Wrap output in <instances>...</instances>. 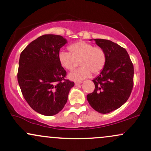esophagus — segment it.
Segmentation results:
<instances>
[{
	"label": "esophagus",
	"mask_w": 151,
	"mask_h": 151,
	"mask_svg": "<svg viewBox=\"0 0 151 151\" xmlns=\"http://www.w3.org/2000/svg\"><path fill=\"white\" fill-rule=\"evenodd\" d=\"M81 83H82V82H76L75 84L76 86H79V85L81 84Z\"/></svg>",
	"instance_id": "1"
}]
</instances>
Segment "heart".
Listing matches in <instances>:
<instances>
[{"label":"heart","mask_w":151,"mask_h":151,"mask_svg":"<svg viewBox=\"0 0 151 151\" xmlns=\"http://www.w3.org/2000/svg\"><path fill=\"white\" fill-rule=\"evenodd\" d=\"M69 53L61 51L58 54L60 65L68 70H72L75 61L79 59V68L69 74L70 79L81 81L90 76L99 73L105 64L106 57L104 50L100 47H93L92 44L84 41L72 44L68 47Z\"/></svg>","instance_id":"heart-1"}]
</instances>
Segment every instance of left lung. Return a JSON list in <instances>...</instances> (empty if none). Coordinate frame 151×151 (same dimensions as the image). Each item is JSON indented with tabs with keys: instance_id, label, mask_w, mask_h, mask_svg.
Here are the masks:
<instances>
[{
	"instance_id": "1",
	"label": "left lung",
	"mask_w": 151,
	"mask_h": 151,
	"mask_svg": "<svg viewBox=\"0 0 151 151\" xmlns=\"http://www.w3.org/2000/svg\"><path fill=\"white\" fill-rule=\"evenodd\" d=\"M104 50L106 61L103 70L92 80L94 92L87 100L93 109L108 114L126 103L133 86V65L128 52L118 44L103 39H92Z\"/></svg>"
}]
</instances>
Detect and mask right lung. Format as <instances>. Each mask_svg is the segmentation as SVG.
I'll list each match as a JSON object with an SVG mask.
<instances>
[{"label": "right lung", "instance_id": "right-lung-1", "mask_svg": "<svg viewBox=\"0 0 151 151\" xmlns=\"http://www.w3.org/2000/svg\"><path fill=\"white\" fill-rule=\"evenodd\" d=\"M67 43L62 36L48 34L31 42L21 52L18 81L30 107L42 115L61 111L75 83L65 80L66 72L58 60L60 48Z\"/></svg>", "mask_w": 151, "mask_h": 151}]
</instances>
